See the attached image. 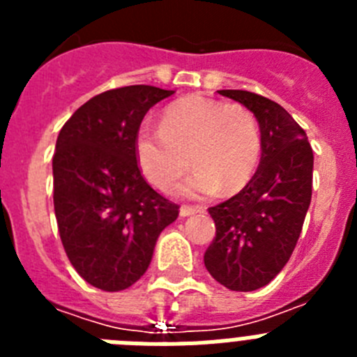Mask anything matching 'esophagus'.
Returning <instances> with one entry per match:
<instances>
[{"label":"esophagus","mask_w":357,"mask_h":357,"mask_svg":"<svg viewBox=\"0 0 357 357\" xmlns=\"http://www.w3.org/2000/svg\"><path fill=\"white\" fill-rule=\"evenodd\" d=\"M204 209H200V207H191V206H182L181 207V216L182 218H188V216H193V214L197 213H202Z\"/></svg>","instance_id":"1"}]
</instances>
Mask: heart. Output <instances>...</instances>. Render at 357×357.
<instances>
[{"mask_svg": "<svg viewBox=\"0 0 357 357\" xmlns=\"http://www.w3.org/2000/svg\"><path fill=\"white\" fill-rule=\"evenodd\" d=\"M178 197H211L223 188L234 193L250 182L261 155L259 128L245 107L204 96H189L164 110L160 130L141 128L135 157L151 184Z\"/></svg>", "mask_w": 357, "mask_h": 357, "instance_id": "1", "label": "heart"}]
</instances>
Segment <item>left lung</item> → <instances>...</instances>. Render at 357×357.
I'll return each mask as SVG.
<instances>
[{
  "instance_id": "1",
  "label": "left lung",
  "mask_w": 357,
  "mask_h": 357,
  "mask_svg": "<svg viewBox=\"0 0 357 357\" xmlns=\"http://www.w3.org/2000/svg\"><path fill=\"white\" fill-rule=\"evenodd\" d=\"M220 94L255 116L261 160L236 197L209 209L216 238L204 263L225 288L254 291L266 286L295 250L311 204L313 150L301 125L279 103L248 91L223 89Z\"/></svg>"
}]
</instances>
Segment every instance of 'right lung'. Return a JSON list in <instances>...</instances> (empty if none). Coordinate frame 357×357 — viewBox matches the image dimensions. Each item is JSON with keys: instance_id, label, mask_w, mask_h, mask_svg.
Masks as SVG:
<instances>
[{"instance_id": "right-lung-1", "label": "right lung", "mask_w": 357, "mask_h": 357, "mask_svg": "<svg viewBox=\"0 0 357 357\" xmlns=\"http://www.w3.org/2000/svg\"><path fill=\"white\" fill-rule=\"evenodd\" d=\"M175 91L128 85L91 98L66 121L53 155V206L78 275L103 291L143 277L178 206L150 188L135 137L151 107Z\"/></svg>"}]
</instances>
